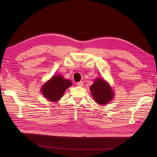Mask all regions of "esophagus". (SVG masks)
I'll return each mask as SVG.
<instances>
[{"mask_svg":"<svg viewBox=\"0 0 157 157\" xmlns=\"http://www.w3.org/2000/svg\"><path fill=\"white\" fill-rule=\"evenodd\" d=\"M83 84H84V83H83V82H82V81H80V82H77V85L78 86H82Z\"/></svg>","mask_w":157,"mask_h":157,"instance_id":"esophagus-1","label":"esophagus"}]
</instances>
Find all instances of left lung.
Returning a JSON list of instances; mask_svg holds the SVG:
<instances>
[{"label":"left lung","instance_id":"8db88e82","mask_svg":"<svg viewBox=\"0 0 157 157\" xmlns=\"http://www.w3.org/2000/svg\"><path fill=\"white\" fill-rule=\"evenodd\" d=\"M90 89L95 101L101 105L111 101L115 95L111 87L103 78H96Z\"/></svg>","mask_w":157,"mask_h":157}]
</instances>
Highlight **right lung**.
<instances>
[{
	"mask_svg": "<svg viewBox=\"0 0 157 157\" xmlns=\"http://www.w3.org/2000/svg\"><path fill=\"white\" fill-rule=\"evenodd\" d=\"M71 86L72 82L70 80L64 79L61 75H54L42 85L41 92L48 101L56 102L63 96L65 90Z\"/></svg>",
	"mask_w": 157,
	"mask_h": 157,
	"instance_id": "right-lung-1",
	"label": "right lung"
}]
</instances>
